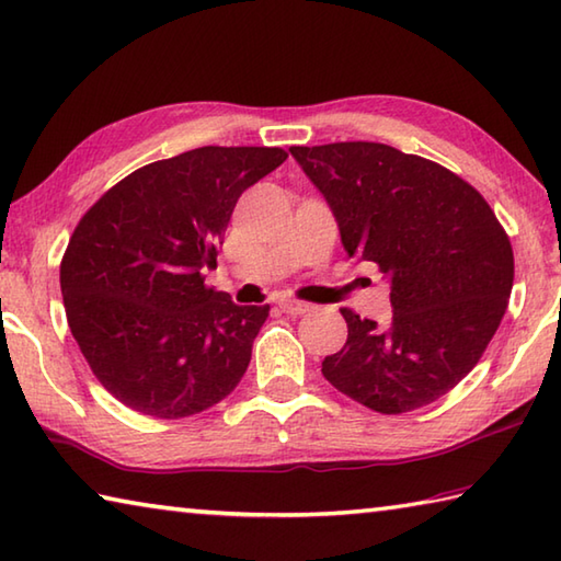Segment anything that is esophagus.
<instances>
[{
  "label": "esophagus",
  "mask_w": 561,
  "mask_h": 561,
  "mask_svg": "<svg viewBox=\"0 0 561 561\" xmlns=\"http://www.w3.org/2000/svg\"><path fill=\"white\" fill-rule=\"evenodd\" d=\"M279 309L284 311V313H307V311H311V304H307V301H299V299H282L279 301Z\"/></svg>",
  "instance_id": "obj_1"
}]
</instances>
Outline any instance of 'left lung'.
I'll return each mask as SVG.
<instances>
[{
    "label": "left lung",
    "mask_w": 561,
    "mask_h": 561,
    "mask_svg": "<svg viewBox=\"0 0 561 561\" xmlns=\"http://www.w3.org/2000/svg\"><path fill=\"white\" fill-rule=\"evenodd\" d=\"M289 151L345 252L390 279L392 321L341 309L348 341L325 355L323 378L380 414L439 400L481 360L511 299L513 248L493 208L454 171L378 141Z\"/></svg>",
    "instance_id": "8db88e82"
}]
</instances>
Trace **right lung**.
Returning <instances> with one entry per match:
<instances>
[{
  "label": "right lung",
  "instance_id": "1",
  "mask_svg": "<svg viewBox=\"0 0 561 561\" xmlns=\"http://www.w3.org/2000/svg\"><path fill=\"white\" fill-rule=\"evenodd\" d=\"M279 147H201L147 164L98 198L60 260L73 339L105 390L139 414L181 420L236 390L270 316L206 287L242 191Z\"/></svg>",
  "mask_w": 561,
  "mask_h": 561
}]
</instances>
